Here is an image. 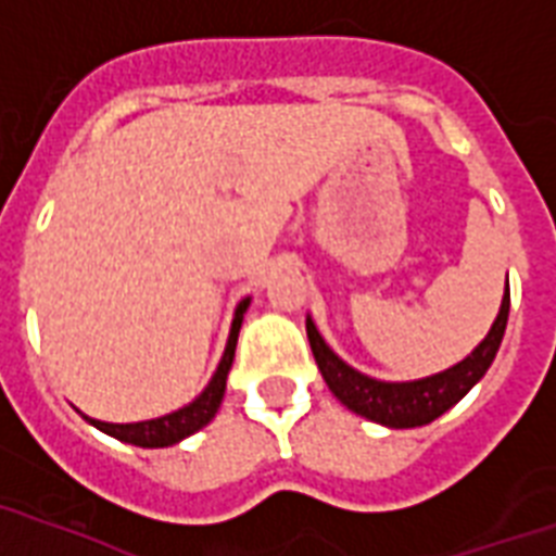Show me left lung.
<instances>
[{
  "mask_svg": "<svg viewBox=\"0 0 556 556\" xmlns=\"http://www.w3.org/2000/svg\"><path fill=\"white\" fill-rule=\"evenodd\" d=\"M507 313H510V290H505L502 295V307H498L490 333L481 339L470 356H464L462 363L446 371L408 382L374 380L368 374H359L356 368L342 363L321 339L313 318H307V339L318 371L325 377L327 389L337 394L339 403H345L351 412L368 417L374 424L391 426V429H412V426L432 424L434 417L453 408L488 374L490 363L496 359V351L502 345V337H505Z\"/></svg>",
  "mask_w": 556,
  "mask_h": 556,
  "instance_id": "obj_1",
  "label": "left lung"
}]
</instances>
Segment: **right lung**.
<instances>
[{
    "instance_id": "1",
    "label": "right lung",
    "mask_w": 556,
    "mask_h": 556,
    "mask_svg": "<svg viewBox=\"0 0 556 556\" xmlns=\"http://www.w3.org/2000/svg\"><path fill=\"white\" fill-rule=\"evenodd\" d=\"M249 307V299H243L235 309V318H231L229 342H226V351H223V359H219L217 371L211 377V382L202 389V394L197 400H191L188 406L176 408L165 417H153V420H141V424H106V420H94V417H86L89 424L98 426L101 432L113 434L118 441L132 443V446H148V450H156V446H170V443H179L188 434L200 432L202 426L211 424L214 415H217L219 403H223V394H226V377L231 371V363H235V348H238V333L240 325H243V313Z\"/></svg>"
}]
</instances>
